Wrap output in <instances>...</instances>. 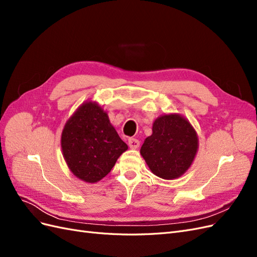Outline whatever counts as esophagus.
<instances>
[{
  "instance_id": "esophagus-1",
  "label": "esophagus",
  "mask_w": 257,
  "mask_h": 257,
  "mask_svg": "<svg viewBox=\"0 0 257 257\" xmlns=\"http://www.w3.org/2000/svg\"><path fill=\"white\" fill-rule=\"evenodd\" d=\"M128 146H130V148H132V149H137V148L139 147V141L136 138H130Z\"/></svg>"
}]
</instances>
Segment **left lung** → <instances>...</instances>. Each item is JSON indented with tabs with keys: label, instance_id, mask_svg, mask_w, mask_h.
<instances>
[{
	"label": "left lung",
	"instance_id": "obj_1",
	"mask_svg": "<svg viewBox=\"0 0 257 257\" xmlns=\"http://www.w3.org/2000/svg\"><path fill=\"white\" fill-rule=\"evenodd\" d=\"M197 148L198 138L190 122L179 114H165L154 121L141 153L155 176L170 180L189 169Z\"/></svg>",
	"mask_w": 257,
	"mask_h": 257
}]
</instances>
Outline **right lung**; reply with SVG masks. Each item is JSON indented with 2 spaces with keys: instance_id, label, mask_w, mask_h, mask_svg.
Here are the masks:
<instances>
[{
  "instance_id": "1",
  "label": "right lung",
  "mask_w": 257,
  "mask_h": 257,
  "mask_svg": "<svg viewBox=\"0 0 257 257\" xmlns=\"http://www.w3.org/2000/svg\"><path fill=\"white\" fill-rule=\"evenodd\" d=\"M61 146L68 168L89 183L109 174L118 158L127 150L103 108L92 102L82 104L66 122Z\"/></svg>"
}]
</instances>
